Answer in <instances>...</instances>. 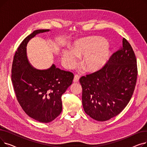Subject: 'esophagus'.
Segmentation results:
<instances>
[{
    "mask_svg": "<svg viewBox=\"0 0 147 147\" xmlns=\"http://www.w3.org/2000/svg\"><path fill=\"white\" fill-rule=\"evenodd\" d=\"M79 79H80V76L78 74H75L73 81H74V82H79Z\"/></svg>",
    "mask_w": 147,
    "mask_h": 147,
    "instance_id": "obj_1",
    "label": "esophagus"
}]
</instances>
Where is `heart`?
Here are the masks:
<instances>
[{
    "instance_id": "1",
    "label": "heart",
    "mask_w": 147,
    "mask_h": 147,
    "mask_svg": "<svg viewBox=\"0 0 147 147\" xmlns=\"http://www.w3.org/2000/svg\"><path fill=\"white\" fill-rule=\"evenodd\" d=\"M83 55L82 64L88 71H95L101 68L109 58L107 43L98 38L90 37L76 42L71 49L62 51V61L65 66H74L78 57Z\"/></svg>"
}]
</instances>
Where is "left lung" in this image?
I'll return each instance as SVG.
<instances>
[{
  "label": "left lung",
  "instance_id": "1",
  "mask_svg": "<svg viewBox=\"0 0 147 147\" xmlns=\"http://www.w3.org/2000/svg\"><path fill=\"white\" fill-rule=\"evenodd\" d=\"M135 52L126 38L101 68L82 76V104L85 113L97 121L116 116L132 96L137 80Z\"/></svg>",
  "mask_w": 147,
  "mask_h": 147
}]
</instances>
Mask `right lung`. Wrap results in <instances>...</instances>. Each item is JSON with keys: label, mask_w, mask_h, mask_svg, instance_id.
<instances>
[{"label": "right lung", "mask_w": 147, "mask_h": 147, "mask_svg": "<svg viewBox=\"0 0 147 147\" xmlns=\"http://www.w3.org/2000/svg\"><path fill=\"white\" fill-rule=\"evenodd\" d=\"M49 30H37L26 37L15 52L11 80L17 101L32 119L49 123L62 111L61 96L71 85L74 74L52 65L40 70L31 65L27 57L28 41L37 34Z\"/></svg>", "instance_id": "1"}]
</instances>
